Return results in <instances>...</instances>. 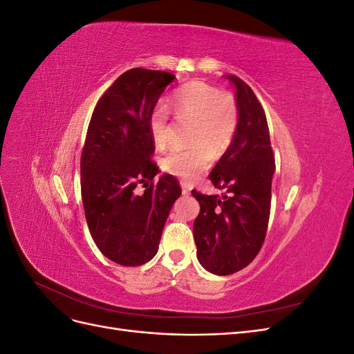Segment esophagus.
Wrapping results in <instances>:
<instances>
[{"label": "esophagus", "instance_id": "34e87169", "mask_svg": "<svg viewBox=\"0 0 354 354\" xmlns=\"http://www.w3.org/2000/svg\"><path fill=\"white\" fill-rule=\"evenodd\" d=\"M180 186H181V192H183L185 195H189V194H190L192 187H190V185L186 183V181H180Z\"/></svg>", "mask_w": 354, "mask_h": 354}]
</instances>
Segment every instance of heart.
Returning a JSON list of instances; mask_svg holds the SVG:
<instances>
[{"label":"heart","instance_id":"1","mask_svg":"<svg viewBox=\"0 0 354 354\" xmlns=\"http://www.w3.org/2000/svg\"><path fill=\"white\" fill-rule=\"evenodd\" d=\"M173 109L181 124H194L192 149H177L162 159L165 173L185 181L196 180L211 164V153L220 156L232 143L239 124L238 103L230 93L203 81H192L173 95ZM149 130L156 147H165L173 137L169 113L158 106L149 120Z\"/></svg>","mask_w":354,"mask_h":354}]
</instances>
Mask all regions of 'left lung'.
Returning a JSON list of instances; mask_svg holds the SVG:
<instances>
[{
  "label": "left lung",
  "mask_w": 354,
  "mask_h": 354,
  "mask_svg": "<svg viewBox=\"0 0 354 354\" xmlns=\"http://www.w3.org/2000/svg\"><path fill=\"white\" fill-rule=\"evenodd\" d=\"M236 90L239 124L227 151L209 173L218 195L192 190L201 205L194 223L196 257L203 269L226 276L260 252L270 217L274 156L261 103L248 84L226 75Z\"/></svg>",
  "instance_id": "obj_1"
}]
</instances>
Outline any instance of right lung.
Masks as SVG:
<instances>
[{"mask_svg":"<svg viewBox=\"0 0 354 354\" xmlns=\"http://www.w3.org/2000/svg\"><path fill=\"white\" fill-rule=\"evenodd\" d=\"M173 73L134 68L104 91L94 108L81 155V196L91 236L104 257L142 266L159 248L168 214L181 195L176 177L152 160L149 120ZM146 187L135 194L137 184Z\"/></svg>","mask_w":354,"mask_h":354,"instance_id":"obj_1","label":"right lung"}]
</instances>
